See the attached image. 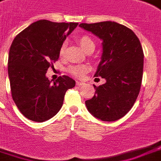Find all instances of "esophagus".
I'll use <instances>...</instances> for the list:
<instances>
[{
  "label": "esophagus",
  "instance_id": "obj_1",
  "mask_svg": "<svg viewBox=\"0 0 161 161\" xmlns=\"http://www.w3.org/2000/svg\"><path fill=\"white\" fill-rule=\"evenodd\" d=\"M76 85L77 86H83V85H84V83L80 82V81H76Z\"/></svg>",
  "mask_w": 161,
  "mask_h": 161
}]
</instances>
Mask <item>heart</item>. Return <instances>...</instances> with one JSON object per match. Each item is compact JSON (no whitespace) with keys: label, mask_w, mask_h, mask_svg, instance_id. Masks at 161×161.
I'll return each instance as SVG.
<instances>
[{"label":"heart","mask_w":161,"mask_h":161,"mask_svg":"<svg viewBox=\"0 0 161 161\" xmlns=\"http://www.w3.org/2000/svg\"><path fill=\"white\" fill-rule=\"evenodd\" d=\"M78 42L80 44L83 50L86 52H87L90 50H93L95 48V42L92 39L91 37H89L88 35H81L78 37ZM64 49H65V44L63 43L60 47V56L64 55ZM89 70V66L87 64H76V65H71L69 67L68 71L70 74L74 75L76 78H83L85 75V74L88 72Z\"/></svg>","instance_id":"1"}]
</instances>
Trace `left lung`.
Segmentation results:
<instances>
[{
	"instance_id": "1",
	"label": "left lung",
	"mask_w": 161,
	"mask_h": 161,
	"mask_svg": "<svg viewBox=\"0 0 161 161\" xmlns=\"http://www.w3.org/2000/svg\"><path fill=\"white\" fill-rule=\"evenodd\" d=\"M102 40V56L95 77L106 80L92 99L85 101L88 111L102 121H115L131 110L141 88L143 73L142 47L130 28L106 21L80 24Z\"/></svg>"
}]
</instances>
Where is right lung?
Segmentation results:
<instances>
[{
  "label": "right lung",
  "mask_w": 161,
  "mask_h": 161,
  "mask_svg": "<svg viewBox=\"0 0 161 161\" xmlns=\"http://www.w3.org/2000/svg\"><path fill=\"white\" fill-rule=\"evenodd\" d=\"M78 23H32L13 40L8 58V75L12 98L28 119L44 122L60 110L66 91L75 86L69 76L53 83L46 77L60 56V46Z\"/></svg>",
  "instance_id": "add662e5"
}]
</instances>
